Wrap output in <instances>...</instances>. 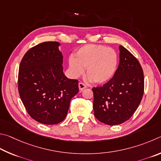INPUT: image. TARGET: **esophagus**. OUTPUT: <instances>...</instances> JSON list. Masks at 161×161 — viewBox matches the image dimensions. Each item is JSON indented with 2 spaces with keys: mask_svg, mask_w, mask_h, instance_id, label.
Here are the masks:
<instances>
[{
  "mask_svg": "<svg viewBox=\"0 0 161 161\" xmlns=\"http://www.w3.org/2000/svg\"><path fill=\"white\" fill-rule=\"evenodd\" d=\"M78 87H79V90H80V91H82L83 90H84L85 88H86V86L83 83H78Z\"/></svg>",
  "mask_w": 161,
  "mask_h": 161,
  "instance_id": "1",
  "label": "esophagus"
}]
</instances>
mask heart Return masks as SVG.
Returning a JSON list of instances; mask_svg holds the SVG:
<instances>
[{"label": "heart", "instance_id": "1", "mask_svg": "<svg viewBox=\"0 0 161 161\" xmlns=\"http://www.w3.org/2000/svg\"><path fill=\"white\" fill-rule=\"evenodd\" d=\"M118 62V55L114 49L93 44L79 48L75 55L69 58V68L74 77L83 74L86 68L90 80L98 84L111 80L117 71Z\"/></svg>", "mask_w": 161, "mask_h": 161}]
</instances>
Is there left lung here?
Wrapping results in <instances>:
<instances>
[{"instance_id": "left-lung-1", "label": "left lung", "mask_w": 161, "mask_h": 161, "mask_svg": "<svg viewBox=\"0 0 161 161\" xmlns=\"http://www.w3.org/2000/svg\"><path fill=\"white\" fill-rule=\"evenodd\" d=\"M119 64L114 75L103 86L92 90L95 117L112 126L130 119L144 91V77L139 61L124 47L119 46Z\"/></svg>"}]
</instances>
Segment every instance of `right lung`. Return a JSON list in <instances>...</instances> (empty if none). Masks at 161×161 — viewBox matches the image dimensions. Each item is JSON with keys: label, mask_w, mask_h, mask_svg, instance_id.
<instances>
[{"label": "right lung", "mask_w": 161, "mask_h": 161, "mask_svg": "<svg viewBox=\"0 0 161 161\" xmlns=\"http://www.w3.org/2000/svg\"><path fill=\"white\" fill-rule=\"evenodd\" d=\"M57 42L30 49L18 72L19 97L30 116L39 123L56 125L66 117L70 100L78 92V80L63 72V56Z\"/></svg>", "instance_id": "right-lung-1"}]
</instances>
